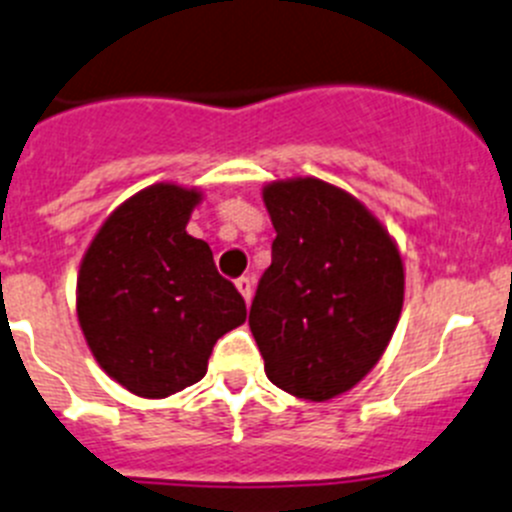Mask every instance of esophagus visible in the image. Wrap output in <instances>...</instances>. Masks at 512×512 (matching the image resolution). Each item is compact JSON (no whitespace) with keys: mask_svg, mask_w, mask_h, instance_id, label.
Listing matches in <instances>:
<instances>
[{"mask_svg":"<svg viewBox=\"0 0 512 512\" xmlns=\"http://www.w3.org/2000/svg\"><path fill=\"white\" fill-rule=\"evenodd\" d=\"M234 285H237L240 295L245 298V303H250V300H252V280L250 278H240Z\"/></svg>","mask_w":512,"mask_h":512,"instance_id":"1","label":"esophagus"}]
</instances>
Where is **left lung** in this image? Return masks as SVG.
I'll list each match as a JSON object with an SVG mask.
<instances>
[{
  "mask_svg": "<svg viewBox=\"0 0 512 512\" xmlns=\"http://www.w3.org/2000/svg\"><path fill=\"white\" fill-rule=\"evenodd\" d=\"M278 232L250 331L278 389L308 401L351 391L384 356L404 305V260L351 191L315 176L262 186Z\"/></svg>",
  "mask_w": 512,
  "mask_h": 512,
  "instance_id": "8db88e82",
  "label": "left lung"
}]
</instances>
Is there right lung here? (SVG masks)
<instances>
[{
	"instance_id": "right-lung-1",
	"label": "right lung",
	"mask_w": 512,
	"mask_h": 512,
	"mask_svg": "<svg viewBox=\"0 0 512 512\" xmlns=\"http://www.w3.org/2000/svg\"><path fill=\"white\" fill-rule=\"evenodd\" d=\"M202 199L199 186H146L105 217L80 260L85 343L105 374L143 399L197 384L214 343L247 318L207 242L186 232Z\"/></svg>"
}]
</instances>
